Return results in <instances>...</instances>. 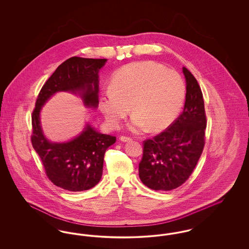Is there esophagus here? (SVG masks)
Listing matches in <instances>:
<instances>
[{"label":"esophagus","mask_w":249,"mask_h":249,"mask_svg":"<svg viewBox=\"0 0 249 249\" xmlns=\"http://www.w3.org/2000/svg\"><path fill=\"white\" fill-rule=\"evenodd\" d=\"M120 141H122V142H130V141H132V138H130V137H128V136H120Z\"/></svg>","instance_id":"1"}]
</instances>
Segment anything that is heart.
Here are the masks:
<instances>
[{
	"instance_id": "obj_1",
	"label": "heart",
	"mask_w": 249,
	"mask_h": 249,
	"mask_svg": "<svg viewBox=\"0 0 249 249\" xmlns=\"http://www.w3.org/2000/svg\"><path fill=\"white\" fill-rule=\"evenodd\" d=\"M185 92V82L178 71L154 61H138L114 74L111 89L101 95L99 107L112 128L119 127L130 106L133 129L148 126L150 130H161L177 117Z\"/></svg>"
}]
</instances>
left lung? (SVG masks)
<instances>
[{
    "mask_svg": "<svg viewBox=\"0 0 249 249\" xmlns=\"http://www.w3.org/2000/svg\"><path fill=\"white\" fill-rule=\"evenodd\" d=\"M184 110L165 130L142 142L139 178L154 190H172L192 174L205 143L206 115L200 85L187 68Z\"/></svg>",
    "mask_w": 249,
    "mask_h": 249,
    "instance_id": "1",
    "label": "left lung"
}]
</instances>
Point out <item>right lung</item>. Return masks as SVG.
<instances>
[{
  "mask_svg": "<svg viewBox=\"0 0 249 249\" xmlns=\"http://www.w3.org/2000/svg\"><path fill=\"white\" fill-rule=\"evenodd\" d=\"M107 59L71 57L63 61L42 87L32 115V144L39 155L48 179L57 187L69 191H82L95 187L103 175L107 148L115 136L99 133L89 125L70 142L53 143L44 136L39 113L41 107L57 91L79 92L87 107L96 108L99 100V70Z\"/></svg>",
  "mask_w": 249,
  "mask_h": 249,
  "instance_id": "obj_1",
  "label": "right lung"
}]
</instances>
